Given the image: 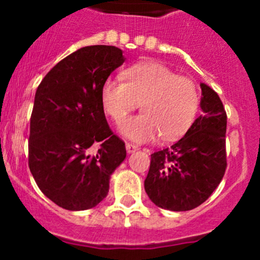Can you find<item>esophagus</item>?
Segmentation results:
<instances>
[{
  "mask_svg": "<svg viewBox=\"0 0 260 260\" xmlns=\"http://www.w3.org/2000/svg\"><path fill=\"white\" fill-rule=\"evenodd\" d=\"M125 149H127L128 153H133L138 149V146L133 145V143H125Z\"/></svg>",
  "mask_w": 260,
  "mask_h": 260,
  "instance_id": "esophagus-1",
  "label": "esophagus"
}]
</instances>
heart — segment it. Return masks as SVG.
<instances>
[{
  "instance_id": "obj_1",
  "label": "heart",
  "mask_w": 260,
  "mask_h": 260,
  "mask_svg": "<svg viewBox=\"0 0 260 260\" xmlns=\"http://www.w3.org/2000/svg\"><path fill=\"white\" fill-rule=\"evenodd\" d=\"M123 79L104 80L101 102L115 123L141 103L143 113L120 124L125 137L136 142H151L159 136L174 140L192 125L200 107V93L191 78L177 75L158 62L145 61L128 68Z\"/></svg>"
}]
</instances>
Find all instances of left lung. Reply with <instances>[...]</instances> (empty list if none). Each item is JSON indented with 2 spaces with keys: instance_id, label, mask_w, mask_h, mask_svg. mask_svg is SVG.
Segmentation results:
<instances>
[{
  "instance_id": "obj_1",
  "label": "left lung",
  "mask_w": 260,
  "mask_h": 260,
  "mask_svg": "<svg viewBox=\"0 0 260 260\" xmlns=\"http://www.w3.org/2000/svg\"><path fill=\"white\" fill-rule=\"evenodd\" d=\"M203 113L172 146L151 154L145 190L156 206L187 211L208 200L226 170V112L219 95L201 83Z\"/></svg>"
}]
</instances>
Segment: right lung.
<instances>
[{"label": "right lung", "mask_w": 260, "mask_h": 260, "mask_svg": "<svg viewBox=\"0 0 260 260\" xmlns=\"http://www.w3.org/2000/svg\"><path fill=\"white\" fill-rule=\"evenodd\" d=\"M124 62L115 46H85L41 80L30 119L28 167L52 203L80 211L98 205L124 161L125 146L107 123L102 84ZM99 144L93 152L91 146Z\"/></svg>", "instance_id": "add662e5"}]
</instances>
